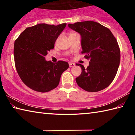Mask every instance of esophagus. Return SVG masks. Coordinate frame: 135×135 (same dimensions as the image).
<instances>
[{
	"mask_svg": "<svg viewBox=\"0 0 135 135\" xmlns=\"http://www.w3.org/2000/svg\"><path fill=\"white\" fill-rule=\"evenodd\" d=\"M75 66V64L74 63H72V62H70L69 63V67H73Z\"/></svg>",
	"mask_w": 135,
	"mask_h": 135,
	"instance_id": "1",
	"label": "esophagus"
}]
</instances>
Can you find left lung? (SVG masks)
Here are the masks:
<instances>
[{"instance_id":"1","label":"left lung","mask_w":135,"mask_h":135,"mask_svg":"<svg viewBox=\"0 0 135 135\" xmlns=\"http://www.w3.org/2000/svg\"><path fill=\"white\" fill-rule=\"evenodd\" d=\"M81 37L82 54L89 59L87 68L80 64L81 73L76 78L79 86L88 92H98L107 88L117 74L120 61L117 41L109 30L99 23L87 21L68 24Z\"/></svg>"}]
</instances>
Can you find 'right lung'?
Here are the masks:
<instances>
[{"instance_id":"add662e5","label":"right lung","mask_w":135,"mask_h":135,"mask_svg":"<svg viewBox=\"0 0 135 135\" xmlns=\"http://www.w3.org/2000/svg\"><path fill=\"white\" fill-rule=\"evenodd\" d=\"M67 24L58 26L38 24L28 27L15 41V67L21 80L31 89L47 92L56 88L67 62L46 61L47 52L54 48L55 41Z\"/></svg>"}]
</instances>
